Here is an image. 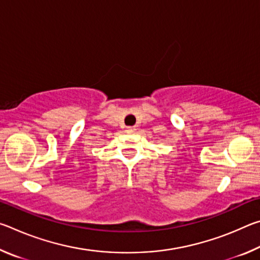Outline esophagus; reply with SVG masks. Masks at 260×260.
Wrapping results in <instances>:
<instances>
[{
  "label": "esophagus",
  "mask_w": 260,
  "mask_h": 260,
  "mask_svg": "<svg viewBox=\"0 0 260 260\" xmlns=\"http://www.w3.org/2000/svg\"><path fill=\"white\" fill-rule=\"evenodd\" d=\"M135 131H136V128L134 126L128 127V128H127V132H128V133H135Z\"/></svg>",
  "instance_id": "1"
}]
</instances>
